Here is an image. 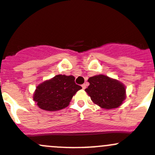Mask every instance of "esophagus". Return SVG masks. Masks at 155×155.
<instances>
[{"instance_id": "obj_1", "label": "esophagus", "mask_w": 155, "mask_h": 155, "mask_svg": "<svg viewBox=\"0 0 155 155\" xmlns=\"http://www.w3.org/2000/svg\"><path fill=\"white\" fill-rule=\"evenodd\" d=\"M82 89H85L86 88V85H85V84H83V85H82Z\"/></svg>"}]
</instances>
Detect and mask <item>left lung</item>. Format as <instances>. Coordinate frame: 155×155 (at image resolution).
<instances>
[{
	"label": "left lung",
	"mask_w": 155,
	"mask_h": 155,
	"mask_svg": "<svg viewBox=\"0 0 155 155\" xmlns=\"http://www.w3.org/2000/svg\"><path fill=\"white\" fill-rule=\"evenodd\" d=\"M85 92L94 104L105 109L119 107L126 98V87L117 79L105 75L91 76Z\"/></svg>",
	"instance_id": "left-lung-1"
}]
</instances>
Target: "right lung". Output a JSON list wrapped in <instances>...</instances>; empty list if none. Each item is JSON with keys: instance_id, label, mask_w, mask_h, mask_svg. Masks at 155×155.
Segmentation results:
<instances>
[{"instance_id": "1", "label": "right lung", "mask_w": 155, "mask_h": 155, "mask_svg": "<svg viewBox=\"0 0 155 155\" xmlns=\"http://www.w3.org/2000/svg\"><path fill=\"white\" fill-rule=\"evenodd\" d=\"M82 87L75 83L73 76L57 75L39 84L33 99L39 108L53 112L68 107L73 97Z\"/></svg>"}]
</instances>
